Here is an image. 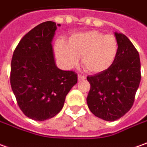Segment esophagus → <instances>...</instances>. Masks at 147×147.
Returning <instances> with one entry per match:
<instances>
[{
  "mask_svg": "<svg viewBox=\"0 0 147 147\" xmlns=\"http://www.w3.org/2000/svg\"><path fill=\"white\" fill-rule=\"evenodd\" d=\"M86 79V77H85V76H83V75H78V80H84Z\"/></svg>",
  "mask_w": 147,
  "mask_h": 147,
  "instance_id": "obj_1",
  "label": "esophagus"
}]
</instances>
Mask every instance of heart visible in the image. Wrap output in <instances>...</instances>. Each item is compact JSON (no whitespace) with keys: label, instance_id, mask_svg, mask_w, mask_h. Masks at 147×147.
Wrapping results in <instances>:
<instances>
[{"label":"heart","instance_id":"heart-1","mask_svg":"<svg viewBox=\"0 0 147 147\" xmlns=\"http://www.w3.org/2000/svg\"><path fill=\"white\" fill-rule=\"evenodd\" d=\"M59 58L67 67L77 65L80 57L83 66L90 72L98 73L109 69L118 53V42L113 34H105L96 30L76 33L68 42H57Z\"/></svg>","mask_w":147,"mask_h":147}]
</instances>
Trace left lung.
I'll return each mask as SVG.
<instances>
[{"label":"left lung","instance_id":"left-lung-1","mask_svg":"<svg viewBox=\"0 0 147 147\" xmlns=\"http://www.w3.org/2000/svg\"><path fill=\"white\" fill-rule=\"evenodd\" d=\"M118 53L113 65L87 77L90 90L88 106L96 117L113 121L123 117L134 105L141 80L139 54L126 36L115 32Z\"/></svg>","mask_w":147,"mask_h":147}]
</instances>
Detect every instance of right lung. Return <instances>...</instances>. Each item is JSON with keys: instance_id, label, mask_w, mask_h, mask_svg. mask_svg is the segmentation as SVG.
<instances>
[{"instance_id": "right-lung-1", "label": "right lung", "mask_w": 147, "mask_h": 147, "mask_svg": "<svg viewBox=\"0 0 147 147\" xmlns=\"http://www.w3.org/2000/svg\"><path fill=\"white\" fill-rule=\"evenodd\" d=\"M57 24L38 25L24 36L11 61L10 84L25 115L42 121L58 114L66 96L77 83V74L57 67L52 50Z\"/></svg>"}]
</instances>
